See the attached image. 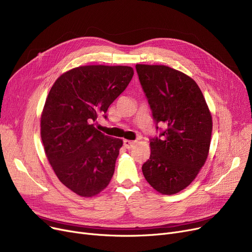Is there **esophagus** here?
Returning <instances> with one entry per match:
<instances>
[{
    "label": "esophagus",
    "instance_id": "1",
    "mask_svg": "<svg viewBox=\"0 0 252 252\" xmlns=\"http://www.w3.org/2000/svg\"><path fill=\"white\" fill-rule=\"evenodd\" d=\"M124 145L126 149H131L135 146V142L129 141V140H124Z\"/></svg>",
    "mask_w": 252,
    "mask_h": 252
}]
</instances>
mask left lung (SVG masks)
Returning a JSON list of instances; mask_svg holds the SVG:
<instances>
[{
	"mask_svg": "<svg viewBox=\"0 0 252 252\" xmlns=\"http://www.w3.org/2000/svg\"><path fill=\"white\" fill-rule=\"evenodd\" d=\"M136 69L155 123L164 126L150 141L143 175L157 192L173 195L188 187L204 165L213 118L200 88L187 74L165 65L137 64Z\"/></svg>",
	"mask_w": 252,
	"mask_h": 252,
	"instance_id": "obj_1",
	"label": "left lung"
}]
</instances>
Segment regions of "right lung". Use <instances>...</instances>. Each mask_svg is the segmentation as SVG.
<instances>
[{"mask_svg":"<svg viewBox=\"0 0 252 252\" xmlns=\"http://www.w3.org/2000/svg\"><path fill=\"white\" fill-rule=\"evenodd\" d=\"M133 75L129 66H78L49 92L41 116L45 153L59 181L79 196H96L111 181L123 140L105 136L95 122Z\"/></svg>","mask_w":252,"mask_h":252,"instance_id":"right-lung-1","label":"right lung"}]
</instances>
